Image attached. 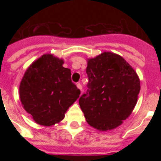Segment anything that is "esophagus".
I'll list each match as a JSON object with an SVG mask.
<instances>
[{"label": "esophagus", "mask_w": 161, "mask_h": 161, "mask_svg": "<svg viewBox=\"0 0 161 161\" xmlns=\"http://www.w3.org/2000/svg\"><path fill=\"white\" fill-rule=\"evenodd\" d=\"M77 87H78V88H79L81 92H82V90H83V87H82V84H81L80 83H77Z\"/></svg>", "instance_id": "obj_1"}]
</instances>
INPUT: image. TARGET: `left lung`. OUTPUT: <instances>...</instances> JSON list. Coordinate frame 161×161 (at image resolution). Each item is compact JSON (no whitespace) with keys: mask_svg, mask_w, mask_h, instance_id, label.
Returning <instances> with one entry per match:
<instances>
[{"mask_svg":"<svg viewBox=\"0 0 161 161\" xmlns=\"http://www.w3.org/2000/svg\"><path fill=\"white\" fill-rule=\"evenodd\" d=\"M86 73L88 89L79 98L84 117L96 130H114L135 108L140 78L121 56L109 52L88 59Z\"/></svg>","mask_w":161,"mask_h":161,"instance_id":"left-lung-1","label":"left lung"}]
</instances>
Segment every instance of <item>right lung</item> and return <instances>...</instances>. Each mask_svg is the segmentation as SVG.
I'll return each instance as SVG.
<instances>
[{
  "label": "right lung",
  "instance_id": "add662e5",
  "mask_svg": "<svg viewBox=\"0 0 161 161\" xmlns=\"http://www.w3.org/2000/svg\"><path fill=\"white\" fill-rule=\"evenodd\" d=\"M63 60L44 54L27 68L19 87L24 109L38 125L52 126L63 119L80 90L71 80Z\"/></svg>",
  "mask_w": 161,
  "mask_h": 161
}]
</instances>
